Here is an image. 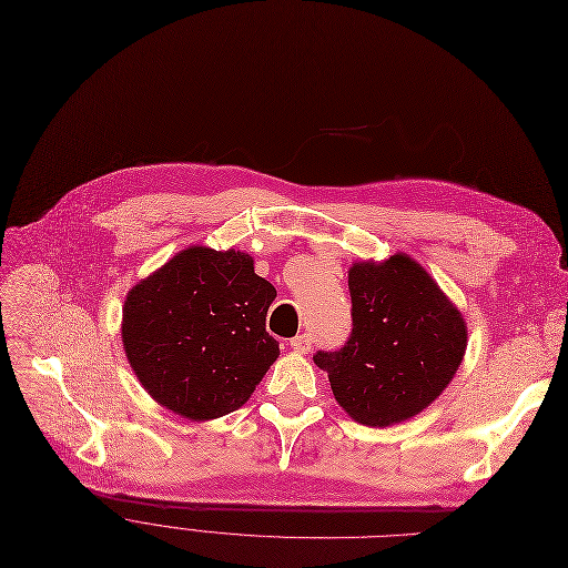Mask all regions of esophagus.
Masks as SVG:
<instances>
[{"label": "esophagus", "mask_w": 568, "mask_h": 568, "mask_svg": "<svg viewBox=\"0 0 568 568\" xmlns=\"http://www.w3.org/2000/svg\"><path fill=\"white\" fill-rule=\"evenodd\" d=\"M291 348L295 351V354H307V351L312 348V339L307 335H298L291 339Z\"/></svg>", "instance_id": "esophagus-1"}]
</instances>
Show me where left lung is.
<instances>
[{"mask_svg":"<svg viewBox=\"0 0 568 568\" xmlns=\"http://www.w3.org/2000/svg\"><path fill=\"white\" fill-rule=\"evenodd\" d=\"M354 331L314 356L339 407L361 425L388 427L435 402L467 351L463 312L409 254L348 267Z\"/></svg>","mask_w":568,"mask_h":568,"instance_id":"8db88e82","label":"left lung"}]
</instances>
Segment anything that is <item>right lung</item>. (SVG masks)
<instances>
[{
  "instance_id": "right-lung-1",
  "label": "right lung",
  "mask_w": 568,
  "mask_h": 568,
  "mask_svg": "<svg viewBox=\"0 0 568 568\" xmlns=\"http://www.w3.org/2000/svg\"><path fill=\"white\" fill-rule=\"evenodd\" d=\"M275 298L247 252L186 247L126 293V361L169 412L196 423L226 416L280 358V342L265 333Z\"/></svg>"
}]
</instances>
